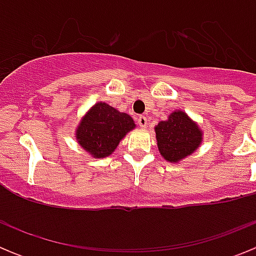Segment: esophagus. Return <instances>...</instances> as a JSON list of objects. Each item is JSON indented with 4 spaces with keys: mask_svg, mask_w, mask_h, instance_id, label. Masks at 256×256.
Here are the masks:
<instances>
[{
    "mask_svg": "<svg viewBox=\"0 0 256 256\" xmlns=\"http://www.w3.org/2000/svg\"><path fill=\"white\" fill-rule=\"evenodd\" d=\"M137 123H138V126H141V128H146L148 124V118L144 116V115H141V116H138V119H137Z\"/></svg>",
    "mask_w": 256,
    "mask_h": 256,
    "instance_id": "34e87169",
    "label": "esophagus"
}]
</instances>
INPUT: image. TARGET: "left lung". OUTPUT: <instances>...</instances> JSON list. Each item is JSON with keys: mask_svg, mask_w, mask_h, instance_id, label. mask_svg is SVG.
Wrapping results in <instances>:
<instances>
[{"mask_svg": "<svg viewBox=\"0 0 256 256\" xmlns=\"http://www.w3.org/2000/svg\"><path fill=\"white\" fill-rule=\"evenodd\" d=\"M160 155L169 162H180L195 152L202 142V130L182 110H174L155 126Z\"/></svg>", "mask_w": 256, "mask_h": 256, "instance_id": "left-lung-1", "label": "left lung"}]
</instances>
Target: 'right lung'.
Returning <instances> with one entry per match:
<instances>
[{
    "instance_id": "obj_1",
    "label": "right lung",
    "mask_w": 256,
    "mask_h": 256,
    "mask_svg": "<svg viewBox=\"0 0 256 256\" xmlns=\"http://www.w3.org/2000/svg\"><path fill=\"white\" fill-rule=\"evenodd\" d=\"M134 128L130 115L100 101L80 119L76 130V138L92 158L102 159L112 155L126 133Z\"/></svg>"
}]
</instances>
